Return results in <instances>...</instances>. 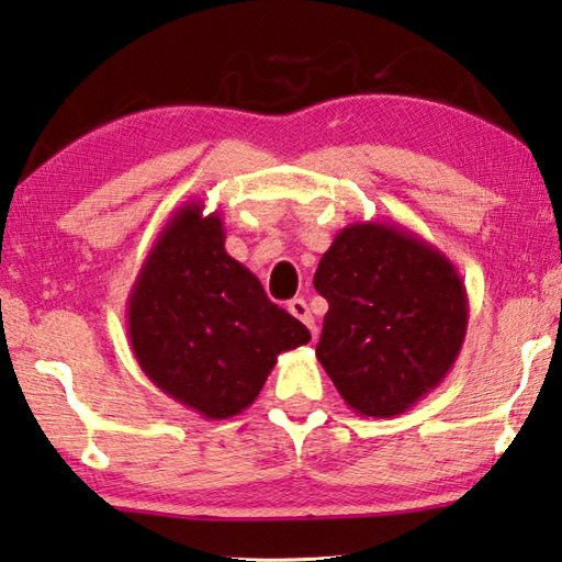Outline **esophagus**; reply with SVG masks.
<instances>
[{
    "label": "esophagus",
    "mask_w": 562,
    "mask_h": 562,
    "mask_svg": "<svg viewBox=\"0 0 562 562\" xmlns=\"http://www.w3.org/2000/svg\"><path fill=\"white\" fill-rule=\"evenodd\" d=\"M289 313H291L293 317H299V321H301L303 325H308V327H311V333H313V337L317 335V330H315V317L311 315V311H308V303H305L303 299H293V301H289Z\"/></svg>",
    "instance_id": "esophagus-1"
}]
</instances>
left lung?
<instances>
[{"label":"left lung","instance_id":"1","mask_svg":"<svg viewBox=\"0 0 562 562\" xmlns=\"http://www.w3.org/2000/svg\"><path fill=\"white\" fill-rule=\"evenodd\" d=\"M313 283L330 305L315 355L359 416H398L452 369L470 303L430 241L394 222H355L337 232Z\"/></svg>","mask_w":562,"mask_h":562}]
</instances>
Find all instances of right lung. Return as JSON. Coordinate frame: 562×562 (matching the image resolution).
Here are the masks:
<instances>
[{
	"mask_svg": "<svg viewBox=\"0 0 562 562\" xmlns=\"http://www.w3.org/2000/svg\"><path fill=\"white\" fill-rule=\"evenodd\" d=\"M203 210L188 200L158 232L126 301V327L142 372L166 396L222 420L249 408L279 355L311 333L229 257L220 215Z\"/></svg>",
	"mask_w": 562,
	"mask_h": 562,
	"instance_id": "right-lung-1",
	"label": "right lung"
}]
</instances>
